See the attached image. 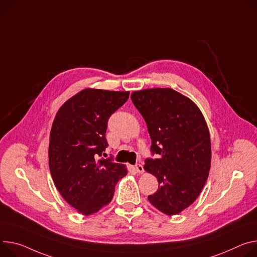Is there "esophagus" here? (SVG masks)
Returning a JSON list of instances; mask_svg holds the SVG:
<instances>
[{"label": "esophagus", "mask_w": 257, "mask_h": 257, "mask_svg": "<svg viewBox=\"0 0 257 257\" xmlns=\"http://www.w3.org/2000/svg\"><path fill=\"white\" fill-rule=\"evenodd\" d=\"M135 170L138 172V173H144V166L142 165V164H137L136 166H135Z\"/></svg>", "instance_id": "obj_1"}]
</instances>
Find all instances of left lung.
<instances>
[{
    "instance_id": "8db88e82",
    "label": "left lung",
    "mask_w": 257,
    "mask_h": 257,
    "mask_svg": "<svg viewBox=\"0 0 257 257\" xmlns=\"http://www.w3.org/2000/svg\"><path fill=\"white\" fill-rule=\"evenodd\" d=\"M131 99L147 123L151 150L145 170L159 189L148 197L161 212L176 215L200 195L211 164V142L204 115L189 97L170 88L134 91Z\"/></svg>"
}]
</instances>
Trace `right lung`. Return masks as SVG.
I'll use <instances>...</instances> for the list:
<instances>
[{
    "instance_id": "1",
    "label": "right lung",
    "mask_w": 257,
    "mask_h": 257,
    "mask_svg": "<svg viewBox=\"0 0 257 257\" xmlns=\"http://www.w3.org/2000/svg\"><path fill=\"white\" fill-rule=\"evenodd\" d=\"M129 98V91L86 88L56 112L49 139V168L62 198L83 215L94 214L112 199L127 167L100 160L107 148V120Z\"/></svg>"
}]
</instances>
